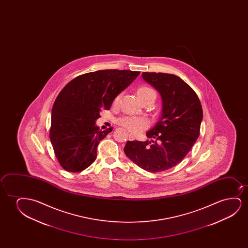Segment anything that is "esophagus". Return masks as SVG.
<instances>
[{"label": "esophagus", "mask_w": 248, "mask_h": 248, "mask_svg": "<svg viewBox=\"0 0 248 248\" xmlns=\"http://www.w3.org/2000/svg\"><path fill=\"white\" fill-rule=\"evenodd\" d=\"M128 136H129V139L130 140H135V136H133V135H131V134H129L128 135Z\"/></svg>", "instance_id": "obj_1"}]
</instances>
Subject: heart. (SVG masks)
<instances>
[{"label": "heart", "mask_w": 248, "mask_h": 248, "mask_svg": "<svg viewBox=\"0 0 248 248\" xmlns=\"http://www.w3.org/2000/svg\"><path fill=\"white\" fill-rule=\"evenodd\" d=\"M137 95L139 98H142L145 96L150 95H155V92L153 91V89L146 87V86H142L140 88L138 89L137 91ZM119 96H118L115 99V102L119 101ZM119 124L123 126L124 128L128 129L129 132L131 133H139L142 130V129H146L147 126L149 125V122L147 119L142 117H123L121 119L118 120Z\"/></svg>", "instance_id": "1"}]
</instances>
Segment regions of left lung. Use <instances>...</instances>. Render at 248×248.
<instances>
[{"label":"left lung","instance_id":"obj_1","mask_svg":"<svg viewBox=\"0 0 248 248\" xmlns=\"http://www.w3.org/2000/svg\"><path fill=\"white\" fill-rule=\"evenodd\" d=\"M143 79L158 92L163 108L159 120L146 132L145 141L128 140L126 156L150 173H156L180 163L200 135L202 108L190 85L176 75L142 73Z\"/></svg>","mask_w":248,"mask_h":248}]
</instances>
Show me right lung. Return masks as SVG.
Returning a JSON list of instances; mask_svg holds the SVG:
<instances>
[{
    "label": "right lung",
    "instance_id": "add662e5",
    "mask_svg": "<svg viewBox=\"0 0 248 248\" xmlns=\"http://www.w3.org/2000/svg\"><path fill=\"white\" fill-rule=\"evenodd\" d=\"M140 72L108 69L79 75L62 90L51 110L50 140L61 166L76 173L95 162L99 142L111 132L95 124Z\"/></svg>",
    "mask_w": 248,
    "mask_h": 248
}]
</instances>
